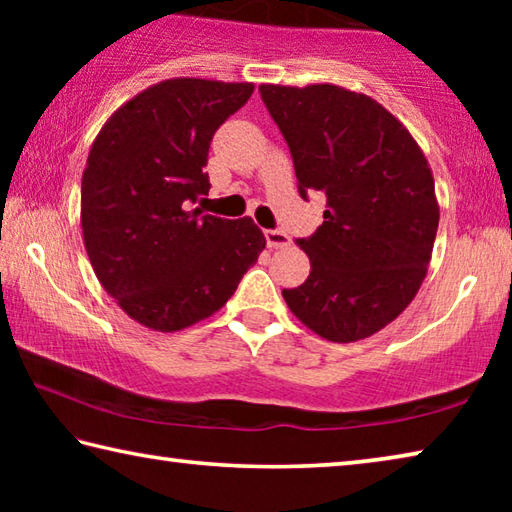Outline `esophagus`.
Segmentation results:
<instances>
[{
	"instance_id": "esophagus-1",
	"label": "esophagus",
	"mask_w": 512,
	"mask_h": 512,
	"mask_svg": "<svg viewBox=\"0 0 512 512\" xmlns=\"http://www.w3.org/2000/svg\"><path fill=\"white\" fill-rule=\"evenodd\" d=\"M264 237H266L268 248H287V246H291L289 235H284L282 230H266Z\"/></svg>"
}]
</instances>
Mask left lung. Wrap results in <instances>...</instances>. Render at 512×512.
Masks as SVG:
<instances>
[{
	"instance_id": "left-lung-1",
	"label": "left lung",
	"mask_w": 512,
	"mask_h": 512,
	"mask_svg": "<svg viewBox=\"0 0 512 512\" xmlns=\"http://www.w3.org/2000/svg\"><path fill=\"white\" fill-rule=\"evenodd\" d=\"M287 140L300 196H327L325 221L298 246L311 271L284 289L302 325L332 343L377 334L427 277L440 207L433 173L400 119L341 85H259Z\"/></svg>"
}]
</instances>
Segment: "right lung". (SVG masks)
<instances>
[{"instance_id":"obj_1","label":"right lung","mask_w":512,"mask_h":512,"mask_svg":"<svg viewBox=\"0 0 512 512\" xmlns=\"http://www.w3.org/2000/svg\"><path fill=\"white\" fill-rule=\"evenodd\" d=\"M253 83L167 79L112 112L81 180L83 244L117 305L155 332L219 311L266 248L253 219L192 207L210 192L212 135Z\"/></svg>"}]
</instances>
